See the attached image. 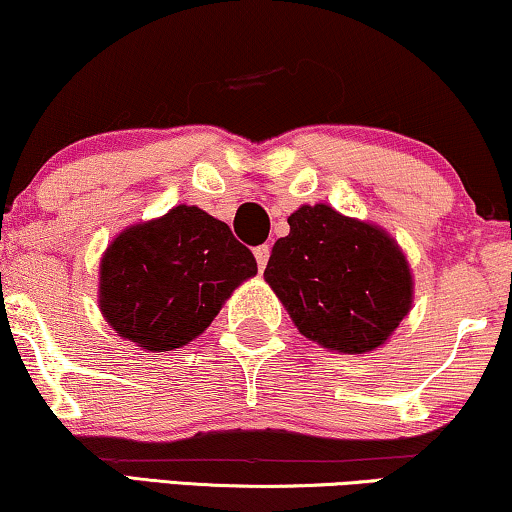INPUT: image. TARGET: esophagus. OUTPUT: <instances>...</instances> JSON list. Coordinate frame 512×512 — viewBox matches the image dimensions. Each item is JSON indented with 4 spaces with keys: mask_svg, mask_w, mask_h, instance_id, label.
Returning a JSON list of instances; mask_svg holds the SVG:
<instances>
[{
    "mask_svg": "<svg viewBox=\"0 0 512 512\" xmlns=\"http://www.w3.org/2000/svg\"><path fill=\"white\" fill-rule=\"evenodd\" d=\"M254 256H256L258 270H265V265H268V258H270V247H268V244H261V247H256L254 249Z\"/></svg>",
    "mask_w": 512,
    "mask_h": 512,
    "instance_id": "obj_1",
    "label": "esophagus"
}]
</instances>
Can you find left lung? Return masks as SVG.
Returning a JSON list of instances; mask_svg holds the SVG:
<instances>
[{
	"mask_svg": "<svg viewBox=\"0 0 512 512\" xmlns=\"http://www.w3.org/2000/svg\"><path fill=\"white\" fill-rule=\"evenodd\" d=\"M272 247L263 277L296 329L343 355L381 348L414 303V275L381 225L303 204Z\"/></svg>",
	"mask_w": 512,
	"mask_h": 512,
	"instance_id": "left-lung-1",
	"label": "left lung"
}]
</instances>
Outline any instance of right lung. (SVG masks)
<instances>
[{
    "mask_svg": "<svg viewBox=\"0 0 512 512\" xmlns=\"http://www.w3.org/2000/svg\"><path fill=\"white\" fill-rule=\"evenodd\" d=\"M256 272L254 254L228 225L178 204L108 244L98 268V308L117 336L164 353L204 334L232 291Z\"/></svg>",
    "mask_w": 512,
    "mask_h": 512,
    "instance_id": "1",
    "label": "right lung"
}]
</instances>
